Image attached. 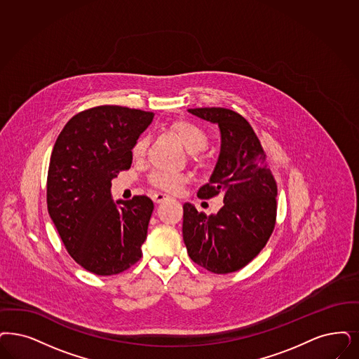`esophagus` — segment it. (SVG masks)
<instances>
[{
    "instance_id": "34e87169",
    "label": "esophagus",
    "mask_w": 359,
    "mask_h": 359,
    "mask_svg": "<svg viewBox=\"0 0 359 359\" xmlns=\"http://www.w3.org/2000/svg\"><path fill=\"white\" fill-rule=\"evenodd\" d=\"M153 201L156 202V203H160V202H163L165 199L169 198L166 194H163V193H156V194H153Z\"/></svg>"
}]
</instances>
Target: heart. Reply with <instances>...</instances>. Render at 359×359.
Wrapping results in <instances>:
<instances>
[{
  "instance_id": "1",
  "label": "heart",
  "mask_w": 359,
  "mask_h": 359,
  "mask_svg": "<svg viewBox=\"0 0 359 359\" xmlns=\"http://www.w3.org/2000/svg\"><path fill=\"white\" fill-rule=\"evenodd\" d=\"M174 133L178 135L184 147L193 153V156L198 160H203L199 151L205 150L209 144L208 133L194 122L190 121H177L172 126ZM147 137L141 135L134 141L132 147V157L134 160H142L147 154ZM187 178L181 173H174L168 170H154L149 177V182L154 187L168 191V193H178L182 186L185 185Z\"/></svg>"
}]
</instances>
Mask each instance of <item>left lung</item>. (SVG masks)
I'll return each instance as SVG.
<instances>
[{
	"label": "left lung",
	"mask_w": 359,
	"mask_h": 359,
	"mask_svg": "<svg viewBox=\"0 0 359 359\" xmlns=\"http://www.w3.org/2000/svg\"><path fill=\"white\" fill-rule=\"evenodd\" d=\"M189 113L217 123L221 153L199 198L221 194L224 206L212 215L184 205L182 234L189 257L215 274L245 267L265 248L277 217V182L250 123L225 107H197Z\"/></svg>",
	"instance_id": "1"
}]
</instances>
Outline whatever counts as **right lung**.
I'll return each mask as SVG.
<instances>
[{
    "label": "right lung",
    "mask_w": 359,
    "mask_h": 359,
    "mask_svg": "<svg viewBox=\"0 0 359 359\" xmlns=\"http://www.w3.org/2000/svg\"><path fill=\"white\" fill-rule=\"evenodd\" d=\"M154 114L104 105L67 121L54 144L48 212L72 258L97 276L125 271L142 257L154 209L147 196L111 199V180L132 165V147Z\"/></svg>",
    "instance_id": "add662e5"
}]
</instances>
